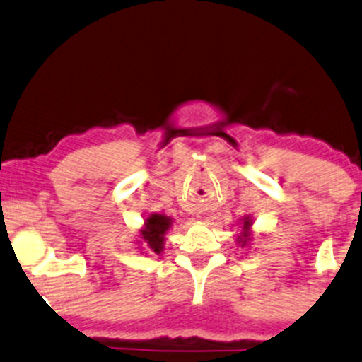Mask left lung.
Listing matches in <instances>:
<instances>
[{"instance_id": "1", "label": "left lung", "mask_w": 362, "mask_h": 362, "mask_svg": "<svg viewBox=\"0 0 362 362\" xmlns=\"http://www.w3.org/2000/svg\"><path fill=\"white\" fill-rule=\"evenodd\" d=\"M251 226H253L251 216H245V218H243V232L241 235H238V243L241 245V248H245V246L251 241Z\"/></svg>"}]
</instances>
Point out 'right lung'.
Masks as SVG:
<instances>
[{"label": "right lung", "instance_id": "1", "mask_svg": "<svg viewBox=\"0 0 362 362\" xmlns=\"http://www.w3.org/2000/svg\"><path fill=\"white\" fill-rule=\"evenodd\" d=\"M173 218L166 216L165 213H151L144 222V227L140 229V238H142L144 246H147L152 253L159 255L165 250V235L170 230Z\"/></svg>", "mask_w": 362, "mask_h": 362}]
</instances>
